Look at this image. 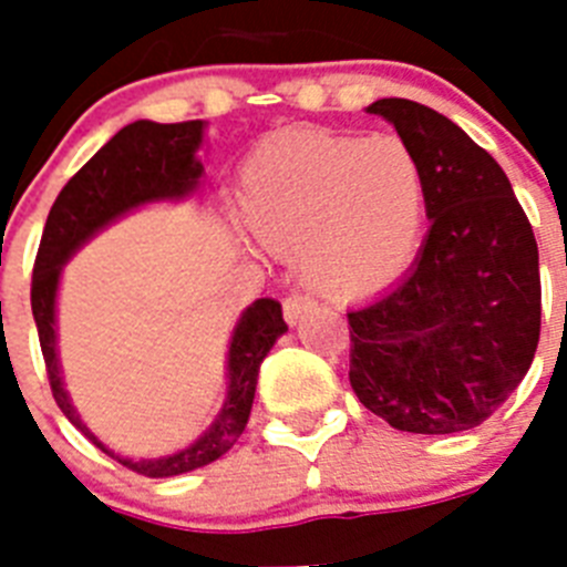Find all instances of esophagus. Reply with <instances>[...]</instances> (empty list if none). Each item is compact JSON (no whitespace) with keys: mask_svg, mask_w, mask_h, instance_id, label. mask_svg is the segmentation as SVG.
<instances>
[{"mask_svg":"<svg viewBox=\"0 0 567 567\" xmlns=\"http://www.w3.org/2000/svg\"><path fill=\"white\" fill-rule=\"evenodd\" d=\"M315 307H318V303H315V300L309 298V295L292 292L287 300H284V318H287V323H292V327H295V323H298V320L303 318V315L312 312Z\"/></svg>","mask_w":567,"mask_h":567,"instance_id":"34e87169","label":"esophagus"}]
</instances>
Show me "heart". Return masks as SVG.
<instances>
[{
	"mask_svg": "<svg viewBox=\"0 0 567 567\" xmlns=\"http://www.w3.org/2000/svg\"><path fill=\"white\" fill-rule=\"evenodd\" d=\"M240 218L260 247L298 255L309 287L338 300L383 292L412 267L425 224V175L398 135L295 130L249 155Z\"/></svg>",
	"mask_w": 567,
	"mask_h": 567,
	"instance_id": "heart-1",
	"label": "heart"
}]
</instances>
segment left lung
Segmentation results:
<instances>
[{"label": "left lung", "instance_id": "obj_1", "mask_svg": "<svg viewBox=\"0 0 567 567\" xmlns=\"http://www.w3.org/2000/svg\"><path fill=\"white\" fill-rule=\"evenodd\" d=\"M365 110L417 155L432 227L412 272L346 315L349 383L400 432H468L511 398L537 352V238L508 175L452 118L409 99Z\"/></svg>", "mask_w": 567, "mask_h": 567}]
</instances>
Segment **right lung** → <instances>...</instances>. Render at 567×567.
<instances>
[{"instance_id": "1", "label": "right lung", "mask_w": 567, "mask_h": 567, "mask_svg": "<svg viewBox=\"0 0 567 567\" xmlns=\"http://www.w3.org/2000/svg\"><path fill=\"white\" fill-rule=\"evenodd\" d=\"M202 138L204 122H133L118 130L64 184L59 198L50 207L37 264H33V280H30V307H33V320H37L53 400L59 403L64 417L76 425L90 443L99 445L104 454L127 465L135 474H144V477L187 474V471L209 465L233 449L240 432L247 429L249 412H252L260 363L275 346V340L287 332L280 303L272 298H260L240 315L238 327L233 332V343H229L227 400H224V409L207 432L193 445L182 449L178 454H169V457L127 460L113 454L102 440H96V434L82 423L68 392H64L56 354L59 275H62L64 260L76 252L84 240L93 238L99 229L115 221L118 215L142 207V204L184 198V195L193 193L204 173L202 162L195 158V150L202 147Z\"/></svg>"}]
</instances>
